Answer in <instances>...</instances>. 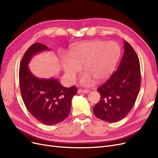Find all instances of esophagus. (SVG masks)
Masks as SVG:
<instances>
[{
  "label": "esophagus",
  "mask_w": 158,
  "mask_h": 158,
  "mask_svg": "<svg viewBox=\"0 0 158 158\" xmlns=\"http://www.w3.org/2000/svg\"><path fill=\"white\" fill-rule=\"evenodd\" d=\"M89 92V90L86 89H79L78 90V94H87Z\"/></svg>",
  "instance_id": "34e87169"
}]
</instances>
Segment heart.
<instances>
[{
	"instance_id": "1",
	"label": "heart",
	"mask_w": 158,
	"mask_h": 158,
	"mask_svg": "<svg viewBox=\"0 0 158 158\" xmlns=\"http://www.w3.org/2000/svg\"><path fill=\"white\" fill-rule=\"evenodd\" d=\"M121 49L115 41L93 40L81 43L72 48L70 57L62 58V65L68 78L74 81L84 66L85 73L80 79L82 85H89L109 78L120 59Z\"/></svg>"
}]
</instances>
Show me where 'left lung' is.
<instances>
[{"instance_id": "1", "label": "left lung", "mask_w": 158, "mask_h": 158, "mask_svg": "<svg viewBox=\"0 0 158 158\" xmlns=\"http://www.w3.org/2000/svg\"><path fill=\"white\" fill-rule=\"evenodd\" d=\"M124 54L117 70L97 90L101 95L93 108L95 116L109 123L125 118L135 103L139 93L141 74L140 62L132 46L124 42Z\"/></svg>"}]
</instances>
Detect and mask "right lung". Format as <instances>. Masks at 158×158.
I'll return each instance as SVG.
<instances>
[{
	"label": "right lung",
	"instance_id": "right-lung-1",
	"mask_svg": "<svg viewBox=\"0 0 158 158\" xmlns=\"http://www.w3.org/2000/svg\"><path fill=\"white\" fill-rule=\"evenodd\" d=\"M50 50L40 43L30 46L21 60L19 81L23 103L31 115L46 125L59 123L68 117L71 101L77 94V88H65L55 78H38L28 67L32 57L41 51Z\"/></svg>",
	"mask_w": 158,
	"mask_h": 158
}]
</instances>
